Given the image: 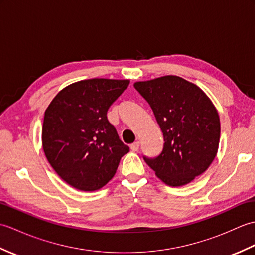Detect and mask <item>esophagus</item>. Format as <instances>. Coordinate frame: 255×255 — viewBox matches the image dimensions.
Wrapping results in <instances>:
<instances>
[{
	"label": "esophagus",
	"mask_w": 255,
	"mask_h": 255,
	"mask_svg": "<svg viewBox=\"0 0 255 255\" xmlns=\"http://www.w3.org/2000/svg\"><path fill=\"white\" fill-rule=\"evenodd\" d=\"M139 145H140V143H139L138 141H137V142H133V143L130 144V149H131L132 151H134V152H136V151L139 150Z\"/></svg>",
	"instance_id": "obj_1"
}]
</instances>
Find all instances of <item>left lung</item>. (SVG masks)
Listing matches in <instances>:
<instances>
[{
  "label": "left lung",
  "instance_id": "8db88e82",
  "mask_svg": "<svg viewBox=\"0 0 255 255\" xmlns=\"http://www.w3.org/2000/svg\"><path fill=\"white\" fill-rule=\"evenodd\" d=\"M149 103L163 132L155 158L143 156L162 182L182 186L203 174L214 161L220 139L218 112L197 85L176 75L133 84Z\"/></svg>",
  "mask_w": 255,
  "mask_h": 255
}]
</instances>
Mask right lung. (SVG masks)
I'll list each match as a JSON object with an SVG mask.
<instances>
[{"mask_svg": "<svg viewBox=\"0 0 255 255\" xmlns=\"http://www.w3.org/2000/svg\"><path fill=\"white\" fill-rule=\"evenodd\" d=\"M129 80L90 79L61 90L47 107L42 148L53 170L72 187L97 191L115 175L129 147L108 122L107 111Z\"/></svg>", "mask_w": 255, "mask_h": 255, "instance_id": "1", "label": "right lung"}]
</instances>
